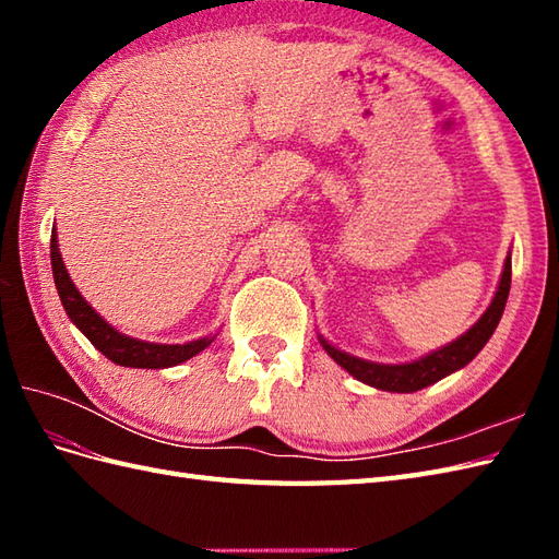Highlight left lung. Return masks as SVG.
Wrapping results in <instances>:
<instances>
[{
  "label": "left lung",
  "mask_w": 559,
  "mask_h": 559,
  "mask_svg": "<svg viewBox=\"0 0 559 559\" xmlns=\"http://www.w3.org/2000/svg\"><path fill=\"white\" fill-rule=\"evenodd\" d=\"M509 286H512V259L507 257L500 286H497V293L488 307V312H485L461 338H456L454 343H449V346L439 348L430 355H425V358L415 360V362H406V365L367 362V360L353 358V355L334 348L322 336H319V341H322V346L331 355V358H334L343 367V370L350 372L355 379H360V382L377 386V389H384V391H399V394H408V391H418V389H425V386L439 382L442 377L461 370L463 365H468L473 358H476L485 343L490 341L497 324H500L504 305L509 298Z\"/></svg>",
  "instance_id": "8db88e82"
}]
</instances>
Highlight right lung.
Returning a JSON list of instances; mask_svg holds the SVG:
<instances>
[{
  "mask_svg": "<svg viewBox=\"0 0 559 559\" xmlns=\"http://www.w3.org/2000/svg\"><path fill=\"white\" fill-rule=\"evenodd\" d=\"M50 259H52V276H55L59 300H62L69 319L83 331V336H86L93 346H96L105 355V358L112 360L115 365L144 367V370H160V367H173V365H180L189 358H194L197 353L211 346L213 338L189 341V343H182V346L180 343H177V346H163V343L136 341V338H129V336L120 334V331L112 329L100 314H96V310H93V307L81 298V293L76 290L74 283H71L69 273L64 269L62 254H59L55 230H52V240H50Z\"/></svg>",
  "mask_w": 559,
  "mask_h": 559,
  "instance_id": "add662e5",
  "label": "right lung"
}]
</instances>
